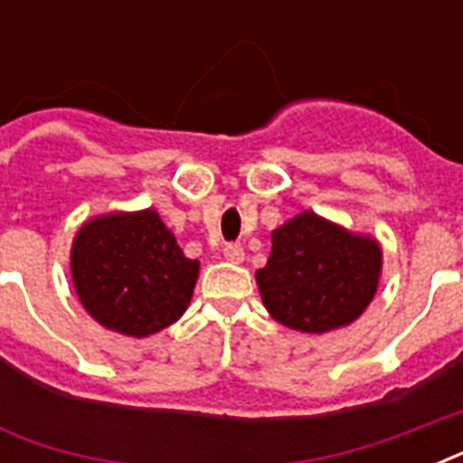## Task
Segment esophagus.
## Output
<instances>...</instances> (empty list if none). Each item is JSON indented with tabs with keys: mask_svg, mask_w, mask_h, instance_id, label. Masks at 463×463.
<instances>
[{
	"mask_svg": "<svg viewBox=\"0 0 463 463\" xmlns=\"http://www.w3.org/2000/svg\"><path fill=\"white\" fill-rule=\"evenodd\" d=\"M223 257L228 261H232V264H242V261H245V250H242V245H238V242H231V245H225Z\"/></svg>",
	"mask_w": 463,
	"mask_h": 463,
	"instance_id": "obj_1",
	"label": "esophagus"
}]
</instances>
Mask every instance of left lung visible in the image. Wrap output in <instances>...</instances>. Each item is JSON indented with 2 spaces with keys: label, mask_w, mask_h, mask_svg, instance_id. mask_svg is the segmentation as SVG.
I'll return each mask as SVG.
<instances>
[{
  "label": "left lung",
  "mask_w": 463,
  "mask_h": 463,
  "mask_svg": "<svg viewBox=\"0 0 463 463\" xmlns=\"http://www.w3.org/2000/svg\"><path fill=\"white\" fill-rule=\"evenodd\" d=\"M380 276L377 238L303 211L271 231L267 267L257 269L254 279L276 322L303 334H326L365 312Z\"/></svg>",
  "instance_id": "8db88e82"
}]
</instances>
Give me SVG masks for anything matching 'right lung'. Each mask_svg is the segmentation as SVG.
Here are the masks:
<instances>
[{
    "label": "right lung",
    "instance_id": "1",
    "mask_svg": "<svg viewBox=\"0 0 463 463\" xmlns=\"http://www.w3.org/2000/svg\"><path fill=\"white\" fill-rule=\"evenodd\" d=\"M199 261L184 257L156 209L89 218L71 242V281L100 326L146 338L189 307Z\"/></svg>",
    "mask_w": 463,
    "mask_h": 463
}]
</instances>
